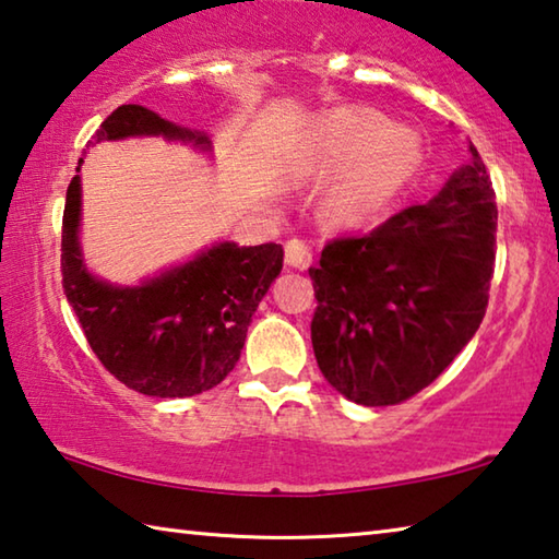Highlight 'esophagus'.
Listing matches in <instances>:
<instances>
[{
	"label": "esophagus",
	"mask_w": 559,
	"mask_h": 559,
	"mask_svg": "<svg viewBox=\"0 0 559 559\" xmlns=\"http://www.w3.org/2000/svg\"><path fill=\"white\" fill-rule=\"evenodd\" d=\"M310 261H313V249L306 241L290 239L286 243V263L293 269H308Z\"/></svg>",
	"instance_id": "esophagus-1"
}]
</instances>
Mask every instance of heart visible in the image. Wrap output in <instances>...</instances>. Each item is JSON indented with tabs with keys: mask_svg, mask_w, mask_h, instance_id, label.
I'll return each mask as SVG.
<instances>
[{
	"mask_svg": "<svg viewBox=\"0 0 559 559\" xmlns=\"http://www.w3.org/2000/svg\"><path fill=\"white\" fill-rule=\"evenodd\" d=\"M421 143L409 128H386L374 110H337L302 140L293 169L302 177L337 175L323 212L337 224L370 219L421 165Z\"/></svg>",
	"mask_w": 559,
	"mask_h": 559,
	"instance_id": "obj_1",
	"label": "heart"
}]
</instances>
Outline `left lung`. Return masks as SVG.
I'll return each mask as SVG.
<instances>
[{"mask_svg": "<svg viewBox=\"0 0 559 559\" xmlns=\"http://www.w3.org/2000/svg\"><path fill=\"white\" fill-rule=\"evenodd\" d=\"M427 204H412L365 234L330 239L308 269L318 308L310 323L325 380L349 402L392 406L447 370L476 335L496 266L498 206L484 159Z\"/></svg>", "mask_w": 559, "mask_h": 559, "instance_id": "left-lung-1", "label": "left lung"}]
</instances>
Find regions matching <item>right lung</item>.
<instances>
[{
  "label": "right lung",
  "instance_id": "obj_1",
  "mask_svg": "<svg viewBox=\"0 0 559 559\" xmlns=\"http://www.w3.org/2000/svg\"><path fill=\"white\" fill-rule=\"evenodd\" d=\"M165 135L210 147L143 106H120L93 140ZM83 159H79L81 169ZM81 179L66 192L61 226L63 293L100 365L128 390L147 396H194L219 384L239 362L251 316L283 269V246L216 243L194 261L138 288L96 281L79 249Z\"/></svg>",
  "mask_w": 559,
  "mask_h": 559
}]
</instances>
